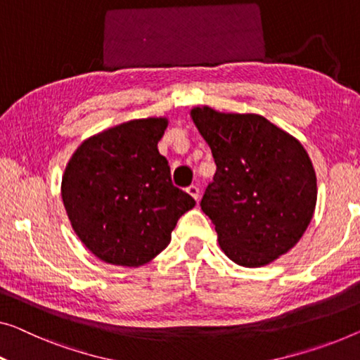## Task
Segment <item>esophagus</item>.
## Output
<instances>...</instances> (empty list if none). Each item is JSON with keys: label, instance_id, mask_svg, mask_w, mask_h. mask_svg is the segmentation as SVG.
I'll return each mask as SVG.
<instances>
[{"label": "esophagus", "instance_id": "esophagus-1", "mask_svg": "<svg viewBox=\"0 0 360 360\" xmlns=\"http://www.w3.org/2000/svg\"><path fill=\"white\" fill-rule=\"evenodd\" d=\"M187 192H189V194H191L192 197H194L195 200H198V197H200V189H198V187L194 186V184L187 187Z\"/></svg>", "mask_w": 360, "mask_h": 360}]
</instances>
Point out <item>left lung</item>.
I'll return each mask as SVG.
<instances>
[{
    "instance_id": "left-lung-1",
    "label": "left lung",
    "mask_w": 360,
    "mask_h": 360,
    "mask_svg": "<svg viewBox=\"0 0 360 360\" xmlns=\"http://www.w3.org/2000/svg\"><path fill=\"white\" fill-rule=\"evenodd\" d=\"M217 165L200 207L219 248L234 264L255 268L297 244L314 217L317 178L305 148L259 115L191 111Z\"/></svg>"
}]
</instances>
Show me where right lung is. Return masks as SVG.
Instances as JSON below:
<instances>
[{"instance_id": "add662e5", "label": "right lung", "mask_w": 360, "mask_h": 360, "mask_svg": "<svg viewBox=\"0 0 360 360\" xmlns=\"http://www.w3.org/2000/svg\"><path fill=\"white\" fill-rule=\"evenodd\" d=\"M166 126L165 117L122 122L82 142L66 166L64 208L85 248L106 264L139 266L155 259L195 205L173 186L158 152Z\"/></svg>"}]
</instances>
